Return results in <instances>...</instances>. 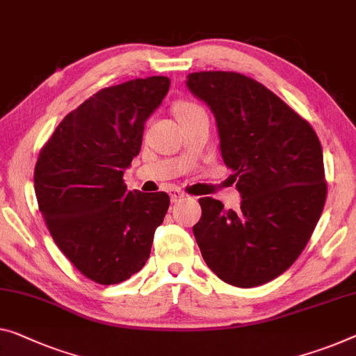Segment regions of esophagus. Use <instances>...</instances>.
I'll return each mask as SVG.
<instances>
[{"label":"esophagus","mask_w":356,"mask_h":356,"mask_svg":"<svg viewBox=\"0 0 356 356\" xmlns=\"http://www.w3.org/2000/svg\"><path fill=\"white\" fill-rule=\"evenodd\" d=\"M169 196H171L172 203H179V201L187 198V195H185L182 190H179V188H169Z\"/></svg>","instance_id":"esophagus-1"}]
</instances>
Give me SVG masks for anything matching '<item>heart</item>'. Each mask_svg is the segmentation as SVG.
<instances>
[{"mask_svg":"<svg viewBox=\"0 0 356 356\" xmlns=\"http://www.w3.org/2000/svg\"><path fill=\"white\" fill-rule=\"evenodd\" d=\"M174 111H176L179 121H187L196 118V116H208L206 110L200 104L192 102V100H182V102L176 104Z\"/></svg>","mask_w":356,"mask_h":356,"instance_id":"obj_1","label":"heart"}]
</instances>
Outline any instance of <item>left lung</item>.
I'll return each mask as SVG.
<instances>
[{"label": "left lung", "instance_id": "obj_1", "mask_svg": "<svg viewBox=\"0 0 356 356\" xmlns=\"http://www.w3.org/2000/svg\"><path fill=\"white\" fill-rule=\"evenodd\" d=\"M187 86L216 116L224 163L241 192L240 209L200 198L193 235L222 281L268 283L300 256L325 208L327 185L314 127L256 79L236 72H195Z\"/></svg>", "mask_w": 356, "mask_h": 356}]
</instances>
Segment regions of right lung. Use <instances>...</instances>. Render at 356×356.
Here are the masks:
<instances>
[{"mask_svg":"<svg viewBox=\"0 0 356 356\" xmlns=\"http://www.w3.org/2000/svg\"><path fill=\"white\" fill-rule=\"evenodd\" d=\"M168 91L166 76L100 89L60 121L38 155L35 193L47 230L78 272L99 284L142 270L168 212V193L127 192L123 180L145 121Z\"/></svg>","mask_w":356,"mask_h":356,"instance_id":"1","label":"right lung"}]
</instances>
